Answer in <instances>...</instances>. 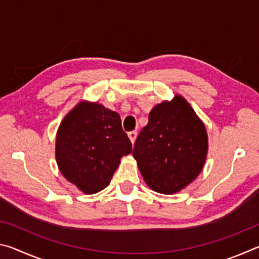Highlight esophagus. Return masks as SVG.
Here are the masks:
<instances>
[{
    "instance_id": "obj_1",
    "label": "esophagus",
    "mask_w": 259,
    "mask_h": 259,
    "mask_svg": "<svg viewBox=\"0 0 259 259\" xmlns=\"http://www.w3.org/2000/svg\"><path fill=\"white\" fill-rule=\"evenodd\" d=\"M137 131H130V133L128 134V137L130 138V140H131V143L133 144H135V142H136V138H137Z\"/></svg>"
}]
</instances>
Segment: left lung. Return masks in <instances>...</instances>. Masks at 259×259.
Listing matches in <instances>:
<instances>
[{"mask_svg": "<svg viewBox=\"0 0 259 259\" xmlns=\"http://www.w3.org/2000/svg\"><path fill=\"white\" fill-rule=\"evenodd\" d=\"M207 151L203 123L190 104L176 96L152 109L133 154L147 185L155 192L171 194L198 177Z\"/></svg>", "mask_w": 259, "mask_h": 259, "instance_id": "obj_1", "label": "left lung"}]
</instances>
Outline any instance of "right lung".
Returning <instances> with one entry per match:
<instances>
[{"label":"right lung","mask_w":259,"mask_h":259,"mask_svg":"<svg viewBox=\"0 0 259 259\" xmlns=\"http://www.w3.org/2000/svg\"><path fill=\"white\" fill-rule=\"evenodd\" d=\"M133 150L120 115L97 103H80L61 122L57 163L68 182L87 194L106 187L122 156Z\"/></svg>","instance_id":"right-lung-1"}]
</instances>
